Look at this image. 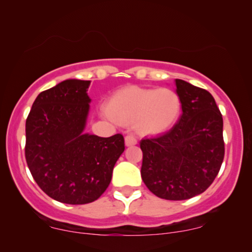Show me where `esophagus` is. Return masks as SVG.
I'll use <instances>...</instances> for the list:
<instances>
[{
	"instance_id": "34e87169",
	"label": "esophagus",
	"mask_w": 252,
	"mask_h": 252,
	"mask_svg": "<svg viewBox=\"0 0 252 252\" xmlns=\"http://www.w3.org/2000/svg\"><path fill=\"white\" fill-rule=\"evenodd\" d=\"M126 147H130V145H135V144H137V138L135 137L134 135H131V134H128L126 136Z\"/></svg>"
}]
</instances>
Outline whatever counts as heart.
Wrapping results in <instances>:
<instances>
[{
  "label": "heart",
  "instance_id": "heart-1",
  "mask_svg": "<svg viewBox=\"0 0 252 252\" xmlns=\"http://www.w3.org/2000/svg\"><path fill=\"white\" fill-rule=\"evenodd\" d=\"M181 98L170 88L128 87L111 97L105 113L121 123H135L143 134H159L171 128L181 113Z\"/></svg>",
  "mask_w": 252,
  "mask_h": 252
}]
</instances>
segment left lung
Instances as JSON below:
<instances>
[{"mask_svg":"<svg viewBox=\"0 0 252 252\" xmlns=\"http://www.w3.org/2000/svg\"><path fill=\"white\" fill-rule=\"evenodd\" d=\"M181 117L169 131L139 142L141 176L154 195L183 201L204 192L224 158L223 118L210 93L175 80Z\"/></svg>","mask_w":252,"mask_h":252,"instance_id":"left-lung-1","label":"left lung"}]
</instances>
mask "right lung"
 <instances>
[{"label":"right lung","mask_w":252,"mask_h":252,"mask_svg":"<svg viewBox=\"0 0 252 252\" xmlns=\"http://www.w3.org/2000/svg\"><path fill=\"white\" fill-rule=\"evenodd\" d=\"M90 81L65 80L36 97L26 121V160L37 186L55 201L87 204L110 184L123 135L84 134Z\"/></svg>","instance_id":"right-lung-1"}]
</instances>
